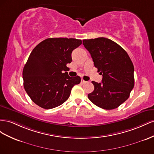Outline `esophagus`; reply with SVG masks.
<instances>
[{
    "instance_id": "1",
    "label": "esophagus",
    "mask_w": 154,
    "mask_h": 154,
    "mask_svg": "<svg viewBox=\"0 0 154 154\" xmlns=\"http://www.w3.org/2000/svg\"><path fill=\"white\" fill-rule=\"evenodd\" d=\"M86 82H88L85 81V80H83V79H81V83H82V84H86Z\"/></svg>"
}]
</instances>
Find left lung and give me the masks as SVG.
<instances>
[{
    "label": "left lung",
    "instance_id": "obj_1",
    "mask_svg": "<svg viewBox=\"0 0 154 154\" xmlns=\"http://www.w3.org/2000/svg\"><path fill=\"white\" fill-rule=\"evenodd\" d=\"M95 67L103 75L102 82L92 81L94 90L88 95L96 106L113 109L128 99L134 86V67L126 51L110 39H84Z\"/></svg>",
    "mask_w": 154,
    "mask_h": 154
}]
</instances>
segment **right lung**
<instances>
[{
	"label": "right lung",
	"mask_w": 154,
	"mask_h": 154,
	"mask_svg": "<svg viewBox=\"0 0 154 154\" xmlns=\"http://www.w3.org/2000/svg\"><path fill=\"white\" fill-rule=\"evenodd\" d=\"M82 41L76 38H48L35 47L23 72L24 89L32 101L45 109L64 103L81 77H70L66 64L72 53Z\"/></svg>",
	"instance_id": "right-lung-1"
}]
</instances>
